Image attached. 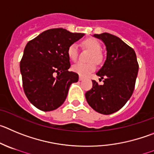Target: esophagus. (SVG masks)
<instances>
[{
	"instance_id": "esophagus-1",
	"label": "esophagus",
	"mask_w": 154,
	"mask_h": 154,
	"mask_svg": "<svg viewBox=\"0 0 154 154\" xmlns=\"http://www.w3.org/2000/svg\"><path fill=\"white\" fill-rule=\"evenodd\" d=\"M83 80H84V77H81V76H80V77H79V80H80V81H82Z\"/></svg>"
}]
</instances>
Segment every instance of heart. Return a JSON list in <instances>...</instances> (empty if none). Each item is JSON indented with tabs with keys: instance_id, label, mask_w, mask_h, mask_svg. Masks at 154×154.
<instances>
[{
	"instance_id": "heart-1",
	"label": "heart",
	"mask_w": 154,
	"mask_h": 154,
	"mask_svg": "<svg viewBox=\"0 0 154 154\" xmlns=\"http://www.w3.org/2000/svg\"><path fill=\"white\" fill-rule=\"evenodd\" d=\"M82 46L91 51V54L88 57L89 63L78 62L72 67L73 71L81 77H88L91 73L96 70V64L94 61L100 62L102 55L100 53L101 45L97 40L94 38H87L82 41ZM67 55L73 61L77 60L78 57V48L76 44H70L67 48Z\"/></svg>"
}]
</instances>
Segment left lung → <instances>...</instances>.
<instances>
[{"instance_id": "left-lung-1", "label": "left lung", "mask_w": 154, "mask_h": 154, "mask_svg": "<svg viewBox=\"0 0 154 154\" xmlns=\"http://www.w3.org/2000/svg\"><path fill=\"white\" fill-rule=\"evenodd\" d=\"M94 36L106 45V59L97 73L103 79V84L92 80V88L86 92L85 97L94 110L111 114L121 109L132 96L139 64L134 50L118 37L108 33Z\"/></svg>"}]
</instances>
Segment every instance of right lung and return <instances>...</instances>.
Masks as SVG:
<instances>
[{
    "label": "right lung",
    "instance_id": "add662e5",
    "mask_svg": "<svg viewBox=\"0 0 154 154\" xmlns=\"http://www.w3.org/2000/svg\"><path fill=\"white\" fill-rule=\"evenodd\" d=\"M84 34L53 28L41 33L26 45L20 63L23 91L42 111L56 110L66 100L78 74L69 71L67 48Z\"/></svg>",
    "mask_w": 154,
    "mask_h": 154
}]
</instances>
